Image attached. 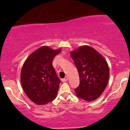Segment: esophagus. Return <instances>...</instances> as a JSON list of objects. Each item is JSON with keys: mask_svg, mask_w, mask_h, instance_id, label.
<instances>
[{"mask_svg": "<svg viewBox=\"0 0 130 130\" xmlns=\"http://www.w3.org/2000/svg\"><path fill=\"white\" fill-rule=\"evenodd\" d=\"M68 80V77H66L64 78L62 80L63 82H67Z\"/></svg>", "mask_w": 130, "mask_h": 130, "instance_id": "esophagus-1", "label": "esophagus"}]
</instances>
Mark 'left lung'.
<instances>
[{
    "label": "left lung",
    "instance_id": "left-lung-1",
    "mask_svg": "<svg viewBox=\"0 0 130 130\" xmlns=\"http://www.w3.org/2000/svg\"><path fill=\"white\" fill-rule=\"evenodd\" d=\"M77 69L80 84L75 89L76 96L92 102L102 94L109 79V68L105 59L96 50L83 46L70 52Z\"/></svg>",
    "mask_w": 130,
    "mask_h": 130
}]
</instances>
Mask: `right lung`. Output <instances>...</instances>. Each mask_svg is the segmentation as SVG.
I'll list each match as a JSON object with an SVG mask.
<instances>
[{
	"label": "right lung",
	"instance_id": "obj_1",
	"mask_svg": "<svg viewBox=\"0 0 130 130\" xmlns=\"http://www.w3.org/2000/svg\"><path fill=\"white\" fill-rule=\"evenodd\" d=\"M61 51L42 46L24 62L20 75L21 86L30 100L37 105H45L57 96L60 80L52 62Z\"/></svg>",
	"mask_w": 130,
	"mask_h": 130
}]
</instances>
